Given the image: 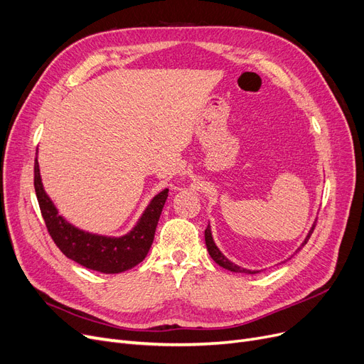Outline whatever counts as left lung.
Instances as JSON below:
<instances>
[{"label":"left lung","instance_id":"left-lung-1","mask_svg":"<svg viewBox=\"0 0 364 364\" xmlns=\"http://www.w3.org/2000/svg\"><path fill=\"white\" fill-rule=\"evenodd\" d=\"M314 230H315V224L312 225V228H311V231H309V235L306 236V239H304V242L301 243V246H304L308 243V240H309V237H311V235L314 232ZM205 240H206V246H208V251H209V254H210V257H212V259L215 261L216 264H220L221 267H224V269H227V270H231V272H239V273H248V274H254V273H258V270H248V269H243V267H239V266H236L235 263H231L230 259H227L224 255H223V252L218 250V246L215 245V242H213V239H212V232H210V227L208 225V228L205 230ZM301 248H299L297 251H300Z\"/></svg>","mask_w":364,"mask_h":364}]
</instances>
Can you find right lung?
Instances as JSON below:
<instances>
[{"instance_id": "right-lung-1", "label": "right lung", "mask_w": 364, "mask_h": 364, "mask_svg": "<svg viewBox=\"0 0 364 364\" xmlns=\"http://www.w3.org/2000/svg\"><path fill=\"white\" fill-rule=\"evenodd\" d=\"M34 188L43 220L60 251L77 264L103 273H121L144 259L151 250L159 215L168 196V190L156 194L137 225L128 235L122 237H106L73 227L58 213L53 203L43 190L37 158L34 163Z\"/></svg>"}]
</instances>
